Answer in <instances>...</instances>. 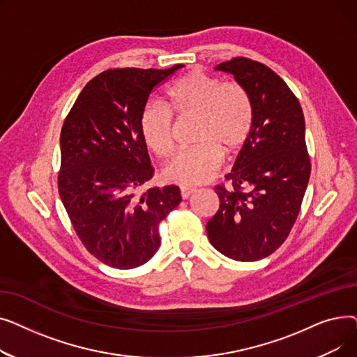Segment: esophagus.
I'll use <instances>...</instances> for the list:
<instances>
[{
  "mask_svg": "<svg viewBox=\"0 0 357 357\" xmlns=\"http://www.w3.org/2000/svg\"><path fill=\"white\" fill-rule=\"evenodd\" d=\"M181 197H182V199H188L194 192H195V190H192V188H186V186H181Z\"/></svg>",
  "mask_w": 357,
  "mask_h": 357,
  "instance_id": "34e87169",
  "label": "esophagus"
}]
</instances>
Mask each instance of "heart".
I'll return each mask as SVG.
<instances>
[{
  "mask_svg": "<svg viewBox=\"0 0 357 357\" xmlns=\"http://www.w3.org/2000/svg\"><path fill=\"white\" fill-rule=\"evenodd\" d=\"M181 119L197 117L192 149L175 153L162 169V178L185 186L208 182L218 171L222 153L231 156L248 140L253 126V104L246 88L237 82L194 69L167 91V108L147 102L139 117L140 136L158 158L172 149V114Z\"/></svg>",
  "mask_w": 357,
  "mask_h": 357,
  "instance_id": "obj_1",
  "label": "heart"
}]
</instances>
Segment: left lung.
Wrapping results in <instances>:
<instances>
[{"mask_svg":"<svg viewBox=\"0 0 357 357\" xmlns=\"http://www.w3.org/2000/svg\"><path fill=\"white\" fill-rule=\"evenodd\" d=\"M215 70L246 88L253 126L226 175L230 186H215L220 208L207 234L224 256L255 261L282 245L301 208L311 174L304 114L285 81L264 63L233 58Z\"/></svg>","mask_w":357,"mask_h":357,"instance_id":"8db88e82","label":"left lung"}]
</instances>
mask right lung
<instances>
[{
    "mask_svg": "<svg viewBox=\"0 0 357 357\" xmlns=\"http://www.w3.org/2000/svg\"><path fill=\"white\" fill-rule=\"evenodd\" d=\"M183 65L108 69L92 78L61 131L58 186L86 250L116 269L144 265L160 246L159 224L181 202L175 185L136 191L153 176L139 128L150 92Z\"/></svg>",
    "mask_w": 357,
    "mask_h": 357,
    "instance_id": "right-lung-1",
    "label": "right lung"
}]
</instances>
